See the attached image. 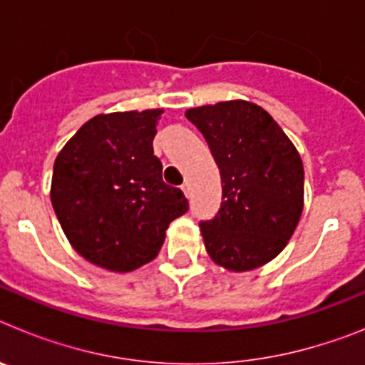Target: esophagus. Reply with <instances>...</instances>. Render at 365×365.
I'll list each match as a JSON object with an SVG mask.
<instances>
[{"mask_svg": "<svg viewBox=\"0 0 365 365\" xmlns=\"http://www.w3.org/2000/svg\"><path fill=\"white\" fill-rule=\"evenodd\" d=\"M180 190H182V192H185L186 197H190V182H185V185L180 186Z\"/></svg>", "mask_w": 365, "mask_h": 365, "instance_id": "34e87169", "label": "esophagus"}]
</instances>
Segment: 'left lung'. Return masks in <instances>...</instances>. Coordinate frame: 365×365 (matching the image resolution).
<instances>
[{"label": "left lung", "mask_w": 365, "mask_h": 365, "mask_svg": "<svg viewBox=\"0 0 365 365\" xmlns=\"http://www.w3.org/2000/svg\"><path fill=\"white\" fill-rule=\"evenodd\" d=\"M219 166L222 202L201 222L206 252L232 272L282 252L303 212V163L291 138L259 106L228 100L186 111Z\"/></svg>", "instance_id": "8db88e82"}]
</instances>
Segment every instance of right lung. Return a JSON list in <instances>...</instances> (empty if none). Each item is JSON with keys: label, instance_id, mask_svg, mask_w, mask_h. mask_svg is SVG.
<instances>
[{"label": "right lung", "instance_id": "1", "mask_svg": "<svg viewBox=\"0 0 365 365\" xmlns=\"http://www.w3.org/2000/svg\"><path fill=\"white\" fill-rule=\"evenodd\" d=\"M163 109L96 115L54 160L51 202L63 234L83 259L131 272L157 257L188 199L163 180L153 155Z\"/></svg>", "mask_w": 365, "mask_h": 365}]
</instances>
